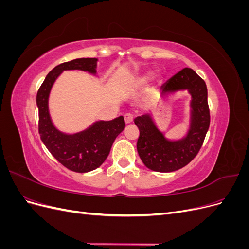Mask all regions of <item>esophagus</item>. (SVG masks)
<instances>
[{"instance_id":"34e87169","label":"esophagus","mask_w":249,"mask_h":249,"mask_svg":"<svg viewBox=\"0 0 249 249\" xmlns=\"http://www.w3.org/2000/svg\"><path fill=\"white\" fill-rule=\"evenodd\" d=\"M133 119H134V116L132 114H130V113H127V114L124 115V122L126 124H131L133 122Z\"/></svg>"}]
</instances>
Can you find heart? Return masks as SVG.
Segmentation results:
<instances>
[{"label":"heart","mask_w":249,"mask_h":249,"mask_svg":"<svg viewBox=\"0 0 249 249\" xmlns=\"http://www.w3.org/2000/svg\"><path fill=\"white\" fill-rule=\"evenodd\" d=\"M153 72L152 71H147V72H144V73H142V74H140L139 77H137V78H135L134 80H133V85L135 86V87H141V86H143V85H145V84H147V83L153 79Z\"/></svg>","instance_id":"b5f03b06"}]
</instances>
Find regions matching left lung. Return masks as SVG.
Wrapping results in <instances>:
<instances>
[{
    "label": "left lung",
    "instance_id": "obj_1",
    "mask_svg": "<svg viewBox=\"0 0 249 249\" xmlns=\"http://www.w3.org/2000/svg\"><path fill=\"white\" fill-rule=\"evenodd\" d=\"M187 91L190 95L186 134L180 138L166 136L150 113L134 119L140 135L137 152L145 166L158 172H172L183 168L197 155L210 125L208 90L206 83L191 69H184L161 86L160 95Z\"/></svg>",
    "mask_w": 249,
    "mask_h": 249
}]
</instances>
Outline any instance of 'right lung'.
Segmentation results:
<instances>
[{"mask_svg": "<svg viewBox=\"0 0 249 249\" xmlns=\"http://www.w3.org/2000/svg\"><path fill=\"white\" fill-rule=\"evenodd\" d=\"M97 58H79L54 67L44 79L36 96L40 139L57 161L76 172H89L107 159L115 138L124 129V116L112 120H95L76 133L60 131L50 114L49 99L56 80L65 71H81L97 76Z\"/></svg>", "mask_w": 249, "mask_h": 249, "instance_id": "add662e5", "label": "right lung"}]
</instances>
